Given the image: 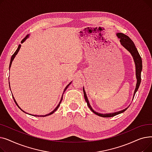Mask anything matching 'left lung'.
I'll return each instance as SVG.
<instances>
[{
	"label": "left lung",
	"mask_w": 152,
	"mask_h": 152,
	"mask_svg": "<svg viewBox=\"0 0 152 152\" xmlns=\"http://www.w3.org/2000/svg\"><path fill=\"white\" fill-rule=\"evenodd\" d=\"M117 36L118 37L119 39H120V42L121 45L126 48V49L128 50L132 55V57L134 58V62H135V71H136V78H137V84H136V87H135V89L134 91V95L135 94V92H136L139 89L140 82H141V71L142 69V61L140 55H139L138 50L137 49V48L135 47V45L133 41L130 39L129 37L126 36L124 34L121 33H117ZM83 92H84V96L86 102H87V105L89 107V108L91 110L93 113H94L95 115H97L101 117H104V118H108V117H113L115 116L118 114H120L121 113H123L124 111H125L127 108H125L124 110H123L121 111H119L118 112L116 113H109V114H100L99 113L96 111H95L91 107V106L89 104V102L88 99H87V95L86 94V92L84 91V89L83 88Z\"/></svg>",
	"instance_id": "1"
}]
</instances>
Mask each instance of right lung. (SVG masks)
<instances>
[{
    "label": "right lung",
    "mask_w": 152,
    "mask_h": 152,
    "mask_svg": "<svg viewBox=\"0 0 152 152\" xmlns=\"http://www.w3.org/2000/svg\"><path fill=\"white\" fill-rule=\"evenodd\" d=\"M28 37V35H27V36H26V37H25V38H24V39H23L22 40V41H21V43H23V42H25V40H26V39H27ZM20 47H21V45H18V49H17V50H16V51H15V53H14L13 54V55L12 56V58H11V60H10V65H9V67H10V66H11V65H12V61L13 60L14 58L15 57V56H16V55H17V54L18 53V51H19V50H20ZM69 84H70V83H69V84H68V86H67L66 87V88L65 89V90H64V91H66V89H67V87H68V86H69ZM9 85H10V83H9ZM65 91H64V92H65ZM63 94H64V93H63ZM12 97H13V95H12ZM13 100H14V101H15V103H16V105H17V106L18 107V108H20V110H21V111H23V112H25V111H24L23 110H21V108H20L19 107V106H18V104H17V102H16V101H15V100L14 99V97H13ZM62 99H63V97H61V100H60V103H59V104L58 105V106H57V107H56V108H55V110H53V111H52V112H51L50 113H49V114H48V115H45V116H43V117H44V116H48V115H52V113H53L55 112V111L56 110H57V109L58 108L59 106L60 105V103H61V100H62ZM25 113H26V112H25ZM34 116H36V115H34Z\"/></svg>",
    "instance_id": "add662e5"
}]
</instances>
